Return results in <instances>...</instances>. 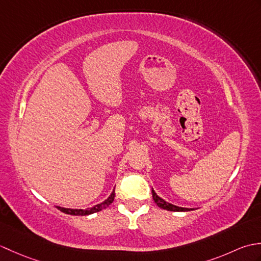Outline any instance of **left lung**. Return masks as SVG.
Segmentation results:
<instances>
[{
    "instance_id": "obj_1",
    "label": "left lung",
    "mask_w": 261,
    "mask_h": 261,
    "mask_svg": "<svg viewBox=\"0 0 261 261\" xmlns=\"http://www.w3.org/2000/svg\"><path fill=\"white\" fill-rule=\"evenodd\" d=\"M152 193V198L154 203H156L160 208H164V210H167V211H173V212H188V211H193L194 208H187V207H180V206H177V205L174 204H170L168 202H166L165 199H163L162 197H159L156 192L153 191V188L151 190Z\"/></svg>"
}]
</instances>
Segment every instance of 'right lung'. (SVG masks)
Returning <instances> with one entry per match:
<instances>
[{"label": "right lung", "mask_w": 261, "mask_h": 261, "mask_svg": "<svg viewBox=\"0 0 261 261\" xmlns=\"http://www.w3.org/2000/svg\"><path fill=\"white\" fill-rule=\"evenodd\" d=\"M114 196H115V193L113 190V192L111 193V195L107 199H105V201H103L102 203H99L97 205H94V206H92V207H87V208L83 210V208H66V207H62V206H57V208L59 211H62V212L66 213V214H70V215H90V214L96 213V212H99V211L107 208L109 205H111V203L114 201Z\"/></svg>", "instance_id": "obj_1"}]
</instances>
